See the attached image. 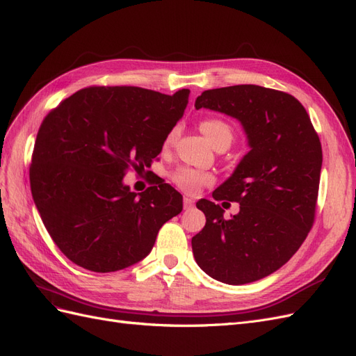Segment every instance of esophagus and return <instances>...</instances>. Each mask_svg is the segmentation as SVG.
<instances>
[{
    "label": "esophagus",
    "instance_id": "1",
    "mask_svg": "<svg viewBox=\"0 0 356 356\" xmlns=\"http://www.w3.org/2000/svg\"><path fill=\"white\" fill-rule=\"evenodd\" d=\"M182 202H184V209H190V208H193V204H195V200H193V199L188 197V196H184V199H182Z\"/></svg>",
    "mask_w": 356,
    "mask_h": 356
}]
</instances>
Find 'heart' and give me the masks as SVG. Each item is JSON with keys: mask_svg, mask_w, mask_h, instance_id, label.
Segmentation results:
<instances>
[{"mask_svg": "<svg viewBox=\"0 0 356 356\" xmlns=\"http://www.w3.org/2000/svg\"><path fill=\"white\" fill-rule=\"evenodd\" d=\"M200 129L213 147L221 141H227L229 144H232L233 141L232 126L229 123H225L224 120H220V118H207V120H203L200 123ZM175 135H177V127L172 129L169 135L166 136V144H170L174 141ZM170 179L178 188L184 190L186 193H190V195H196L202 187L211 186L213 182L212 175L188 166H182V168H178L175 172H172Z\"/></svg>", "mask_w": 356, "mask_h": 356, "instance_id": "b5f03b06", "label": "heart"}]
</instances>
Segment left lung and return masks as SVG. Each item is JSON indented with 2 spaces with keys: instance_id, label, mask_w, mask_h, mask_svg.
<instances>
[{
  "instance_id": "8db88e82",
  "label": "left lung",
  "mask_w": 356,
  "mask_h": 356,
  "mask_svg": "<svg viewBox=\"0 0 356 356\" xmlns=\"http://www.w3.org/2000/svg\"><path fill=\"white\" fill-rule=\"evenodd\" d=\"M195 106L238 118L251 149L212 193L217 202H238L239 213L225 220L220 204L204 199L196 203L207 224L191 239L193 254L202 270L220 282L258 281L282 267L314 225L322 166L319 136L293 95L261 86L204 90Z\"/></svg>"
}]
</instances>
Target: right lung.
<instances>
[{
  "mask_svg": "<svg viewBox=\"0 0 356 356\" xmlns=\"http://www.w3.org/2000/svg\"><path fill=\"white\" fill-rule=\"evenodd\" d=\"M188 95L92 86L44 117L31 191L50 238L72 263L106 273L141 261L161 225L182 211V196L166 182L136 195L123 177L152 166Z\"/></svg>",
  "mask_w": 356,
  "mask_h": 356,
  "instance_id": "1",
  "label": "right lung"
}]
</instances>
